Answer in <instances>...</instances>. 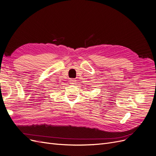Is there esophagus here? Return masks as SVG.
<instances>
[{
	"label": "esophagus",
	"mask_w": 156,
	"mask_h": 156,
	"mask_svg": "<svg viewBox=\"0 0 156 156\" xmlns=\"http://www.w3.org/2000/svg\"><path fill=\"white\" fill-rule=\"evenodd\" d=\"M76 81H77L76 80H75L74 79H71L69 80V83H70L71 84H75V83H77Z\"/></svg>",
	"instance_id": "obj_1"
}]
</instances>
